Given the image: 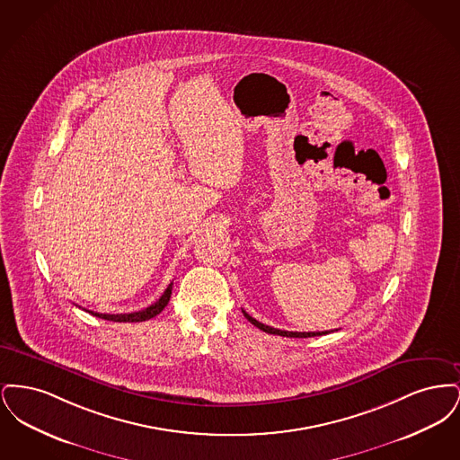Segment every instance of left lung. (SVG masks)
<instances>
[{
	"instance_id": "obj_1",
	"label": "left lung",
	"mask_w": 460,
	"mask_h": 460,
	"mask_svg": "<svg viewBox=\"0 0 460 460\" xmlns=\"http://www.w3.org/2000/svg\"><path fill=\"white\" fill-rule=\"evenodd\" d=\"M243 314H244V317L253 324V326H257V328L263 331V332H269V334H279V336H286V338H312V336H323V334H328L331 331H310V332H298V331H283V329H276L272 328V326H265L262 323H259L257 319H253L250 314H246L244 310H243Z\"/></svg>"
}]
</instances>
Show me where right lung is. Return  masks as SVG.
I'll use <instances>...</instances> for the list:
<instances>
[{
    "label": "right lung",
    "mask_w": 460,
    "mask_h": 460,
    "mask_svg": "<svg viewBox=\"0 0 460 460\" xmlns=\"http://www.w3.org/2000/svg\"><path fill=\"white\" fill-rule=\"evenodd\" d=\"M171 295H172V283L167 286L164 295L155 304L143 308V310L131 312V314H98V312H91V310H88V312L93 314V315H96V317H100V319L113 321V323H143V321H148V319H152L155 315H158L169 304Z\"/></svg>",
    "instance_id": "add662e5"
}]
</instances>
